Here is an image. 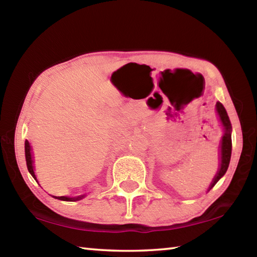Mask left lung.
<instances>
[{
  "instance_id": "obj_1",
  "label": "left lung",
  "mask_w": 257,
  "mask_h": 257,
  "mask_svg": "<svg viewBox=\"0 0 257 257\" xmlns=\"http://www.w3.org/2000/svg\"><path fill=\"white\" fill-rule=\"evenodd\" d=\"M216 111L220 115V120L222 122L224 127V135L222 137V142H221V165L219 171H217L216 176L213 179L212 184L210 186V189L212 187H214L217 181L220 180V178L222 177L225 172L228 170L229 163H230V158H231V122H230L228 113L225 111L224 106L222 103L217 102L216 103Z\"/></svg>"
}]
</instances>
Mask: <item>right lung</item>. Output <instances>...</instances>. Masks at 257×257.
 Wrapping results in <instances>:
<instances>
[{
    "label": "right lung",
    "instance_id": "right-lung-1",
    "mask_svg": "<svg viewBox=\"0 0 257 257\" xmlns=\"http://www.w3.org/2000/svg\"><path fill=\"white\" fill-rule=\"evenodd\" d=\"M25 155H26V163H27V168H28V171L30 172V175H32L35 180H36V177H35V173H34V167H33V159H32V150H30V145H29V142L26 141L25 142ZM55 197V196H53ZM84 197V195H81V196H78V197H66V196H59V197H55L58 199H61V201H69V202H73V201H79Z\"/></svg>",
    "mask_w": 257,
    "mask_h": 257
}]
</instances>
